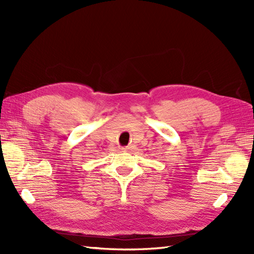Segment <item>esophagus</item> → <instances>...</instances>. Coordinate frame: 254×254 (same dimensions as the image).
Wrapping results in <instances>:
<instances>
[{
	"mask_svg": "<svg viewBox=\"0 0 254 254\" xmlns=\"http://www.w3.org/2000/svg\"><path fill=\"white\" fill-rule=\"evenodd\" d=\"M133 146H127V147H123L122 148V152H131V150H133Z\"/></svg>",
	"mask_w": 254,
	"mask_h": 254,
	"instance_id": "34e87169",
	"label": "esophagus"
}]
</instances>
